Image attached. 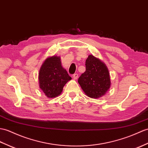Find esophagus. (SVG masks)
<instances>
[{
  "label": "esophagus",
  "mask_w": 148,
  "mask_h": 148,
  "mask_svg": "<svg viewBox=\"0 0 148 148\" xmlns=\"http://www.w3.org/2000/svg\"><path fill=\"white\" fill-rule=\"evenodd\" d=\"M73 78H74V79H77V78H78V74H74V75H73Z\"/></svg>",
  "instance_id": "34e87169"
}]
</instances>
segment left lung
Listing matches in <instances>:
<instances>
[{
	"instance_id": "1",
	"label": "left lung",
	"mask_w": 148,
	"mask_h": 148,
	"mask_svg": "<svg viewBox=\"0 0 148 148\" xmlns=\"http://www.w3.org/2000/svg\"><path fill=\"white\" fill-rule=\"evenodd\" d=\"M85 65L86 71L79 77V84L88 97L101 98L110 88L108 68L104 62L92 55L88 56Z\"/></svg>"
}]
</instances>
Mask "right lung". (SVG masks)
I'll return each instance as SVG.
<instances>
[{
    "label": "right lung",
    "mask_w": 148,
    "mask_h": 148,
    "mask_svg": "<svg viewBox=\"0 0 148 148\" xmlns=\"http://www.w3.org/2000/svg\"><path fill=\"white\" fill-rule=\"evenodd\" d=\"M71 79L67 71L62 66L59 56L47 57L39 71L40 88L49 98L60 95L64 86Z\"/></svg>",
    "instance_id": "1"
}]
</instances>
